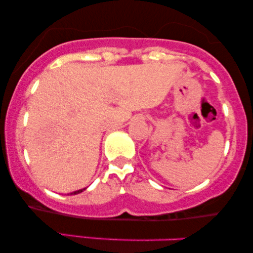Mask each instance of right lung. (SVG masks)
I'll return each instance as SVG.
<instances>
[{"instance_id":"1","label":"right lung","mask_w":253,"mask_h":253,"mask_svg":"<svg viewBox=\"0 0 253 253\" xmlns=\"http://www.w3.org/2000/svg\"><path fill=\"white\" fill-rule=\"evenodd\" d=\"M83 190H85V188H84V189H80V190H76V191H74V193H71L70 195H76V194H80V193H82Z\"/></svg>"}]
</instances>
